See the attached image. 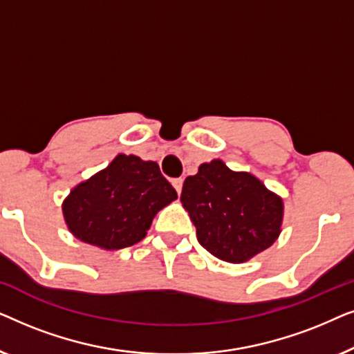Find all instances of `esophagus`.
Listing matches in <instances>:
<instances>
[{"label": "esophagus", "mask_w": 354, "mask_h": 354, "mask_svg": "<svg viewBox=\"0 0 354 354\" xmlns=\"http://www.w3.org/2000/svg\"><path fill=\"white\" fill-rule=\"evenodd\" d=\"M172 185H174V188H176V192L178 193V195H180V193H182V187H183V178H182V177L174 178Z\"/></svg>", "instance_id": "1"}]
</instances>
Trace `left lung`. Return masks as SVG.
<instances>
[{"mask_svg": "<svg viewBox=\"0 0 354 354\" xmlns=\"http://www.w3.org/2000/svg\"><path fill=\"white\" fill-rule=\"evenodd\" d=\"M180 201L203 248L227 263H243L277 240L283 203L248 172L219 159L185 178Z\"/></svg>", "mask_w": 354, "mask_h": 354, "instance_id": "8db88e82", "label": "left lung"}]
</instances>
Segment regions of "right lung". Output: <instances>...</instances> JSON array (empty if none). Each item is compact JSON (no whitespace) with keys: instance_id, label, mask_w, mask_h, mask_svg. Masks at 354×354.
I'll return each instance as SVG.
<instances>
[{"instance_id":"obj_1","label":"right lung","mask_w":354,"mask_h":354,"mask_svg":"<svg viewBox=\"0 0 354 354\" xmlns=\"http://www.w3.org/2000/svg\"><path fill=\"white\" fill-rule=\"evenodd\" d=\"M176 198L156 162L119 154L71 192L62 212L77 239L103 250H120L143 240L156 212Z\"/></svg>"}]
</instances>
